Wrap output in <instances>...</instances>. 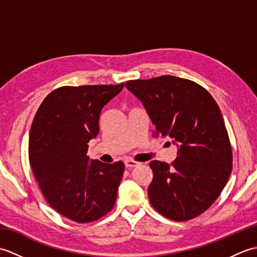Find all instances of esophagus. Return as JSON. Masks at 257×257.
<instances>
[{
	"mask_svg": "<svg viewBox=\"0 0 257 257\" xmlns=\"http://www.w3.org/2000/svg\"><path fill=\"white\" fill-rule=\"evenodd\" d=\"M139 165H140V162H137V161L132 160V159H127L124 161V166H125V168H128V169L138 167Z\"/></svg>",
	"mask_w": 257,
	"mask_h": 257,
	"instance_id": "34e87169",
	"label": "esophagus"
}]
</instances>
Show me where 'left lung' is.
I'll return each instance as SVG.
<instances>
[{"label":"left lung","mask_w":257,"mask_h":257,"mask_svg":"<svg viewBox=\"0 0 257 257\" xmlns=\"http://www.w3.org/2000/svg\"><path fill=\"white\" fill-rule=\"evenodd\" d=\"M143 102L155 136L178 147L171 165L154 160L148 188L151 205L168 219H194L219 198L232 171V147L224 120L210 92L192 80L163 75L128 80Z\"/></svg>","instance_id":"1"}]
</instances>
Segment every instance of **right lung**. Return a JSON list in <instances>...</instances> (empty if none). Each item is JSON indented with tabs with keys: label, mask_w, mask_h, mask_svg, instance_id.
Returning <instances> with one entry per match:
<instances>
[{
	"label": "right lung",
	"mask_w": 257,
	"mask_h": 257,
	"mask_svg": "<svg viewBox=\"0 0 257 257\" xmlns=\"http://www.w3.org/2000/svg\"><path fill=\"white\" fill-rule=\"evenodd\" d=\"M122 88L123 83L59 87L43 100L33 120V173L48 204L77 223L100 219L116 203L123 162L90 160L87 151L99 133L101 109Z\"/></svg>",
	"instance_id": "1"
}]
</instances>
